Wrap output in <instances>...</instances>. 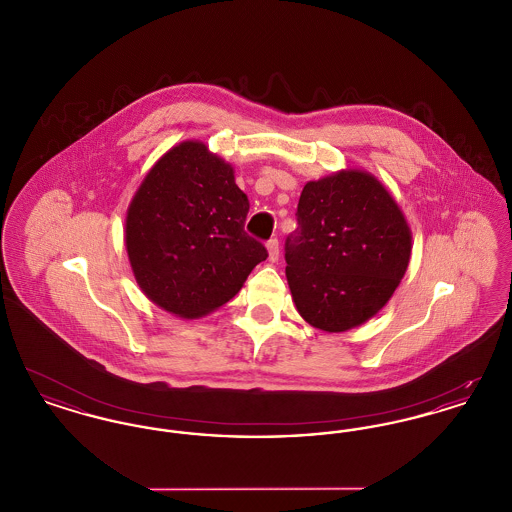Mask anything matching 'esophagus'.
Listing matches in <instances>:
<instances>
[{"label":"esophagus","mask_w":512,"mask_h":512,"mask_svg":"<svg viewBox=\"0 0 512 512\" xmlns=\"http://www.w3.org/2000/svg\"><path fill=\"white\" fill-rule=\"evenodd\" d=\"M267 251L268 261H270V263H276L278 257H280V249H278V240H276V238L268 240Z\"/></svg>","instance_id":"obj_1"}]
</instances>
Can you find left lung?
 <instances>
[{
	"instance_id": "left-lung-1",
	"label": "left lung",
	"mask_w": 512,
	"mask_h": 512,
	"mask_svg": "<svg viewBox=\"0 0 512 512\" xmlns=\"http://www.w3.org/2000/svg\"><path fill=\"white\" fill-rule=\"evenodd\" d=\"M286 278L305 322L338 334L376 317L403 280L413 234L390 190L370 172L341 169L303 186Z\"/></svg>"
}]
</instances>
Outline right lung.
Listing matches in <instances>:
<instances>
[{"label": "right lung", "instance_id": "1", "mask_svg": "<svg viewBox=\"0 0 512 512\" xmlns=\"http://www.w3.org/2000/svg\"><path fill=\"white\" fill-rule=\"evenodd\" d=\"M247 195L234 167L199 140L171 147L149 169L124 220L136 284L174 317H205L242 290L267 259L244 230Z\"/></svg>", "mask_w": 512, "mask_h": 512}]
</instances>
